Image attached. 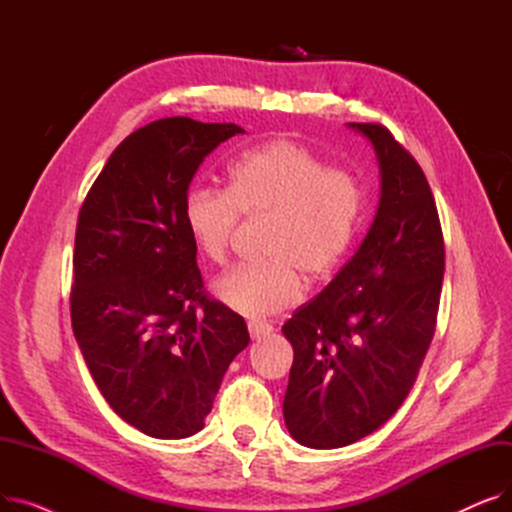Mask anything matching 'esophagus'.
Segmentation results:
<instances>
[{"label":"esophagus","mask_w":512,"mask_h":512,"mask_svg":"<svg viewBox=\"0 0 512 512\" xmlns=\"http://www.w3.org/2000/svg\"><path fill=\"white\" fill-rule=\"evenodd\" d=\"M247 328H249V334H251L253 340H259V338H265V336L272 334V326L261 324V321H249Z\"/></svg>","instance_id":"1"}]
</instances>
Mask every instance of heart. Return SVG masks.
Wrapping results in <instances>:
<instances>
[{
  "mask_svg": "<svg viewBox=\"0 0 512 512\" xmlns=\"http://www.w3.org/2000/svg\"><path fill=\"white\" fill-rule=\"evenodd\" d=\"M365 207L359 180L328 166L307 145L274 139L242 151L226 188L197 186L186 195L184 224L209 261L228 257L240 218L263 220V263H242L213 284L232 311L272 317L301 299L303 280L324 284L351 253Z\"/></svg>",
  "mask_w": 512,
  "mask_h": 512,
  "instance_id": "1",
  "label": "heart"
}]
</instances>
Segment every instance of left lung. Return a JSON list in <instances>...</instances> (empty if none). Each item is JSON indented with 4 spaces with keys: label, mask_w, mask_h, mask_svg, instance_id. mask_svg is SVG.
<instances>
[{
    "label": "left lung",
    "mask_w": 512,
    "mask_h": 512,
    "mask_svg": "<svg viewBox=\"0 0 512 512\" xmlns=\"http://www.w3.org/2000/svg\"><path fill=\"white\" fill-rule=\"evenodd\" d=\"M351 126L378 153V213L359 251L282 328L294 351L284 421L309 448L353 444L398 411L432 344L444 278L440 215L417 159L384 124Z\"/></svg>",
    "instance_id": "left-lung-1"
}]
</instances>
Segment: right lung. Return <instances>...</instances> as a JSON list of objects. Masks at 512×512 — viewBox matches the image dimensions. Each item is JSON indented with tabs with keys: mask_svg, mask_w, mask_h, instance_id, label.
Returning <instances> with one entry per match:
<instances>
[{
	"mask_svg": "<svg viewBox=\"0 0 512 512\" xmlns=\"http://www.w3.org/2000/svg\"><path fill=\"white\" fill-rule=\"evenodd\" d=\"M238 132L184 116L134 130L78 211L72 330L103 398L151 438L201 432L249 344L245 319L205 290L184 224L203 157Z\"/></svg>",
	"mask_w": 512,
	"mask_h": 512,
	"instance_id": "add662e5",
	"label": "right lung"
}]
</instances>
